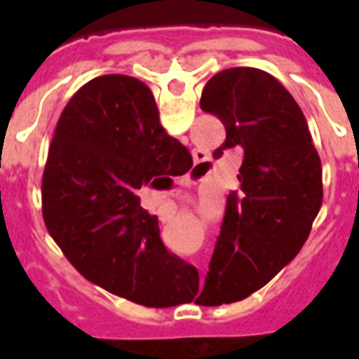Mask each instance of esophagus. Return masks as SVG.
Returning a JSON list of instances; mask_svg holds the SVG:
<instances>
[{
    "mask_svg": "<svg viewBox=\"0 0 359 359\" xmlns=\"http://www.w3.org/2000/svg\"><path fill=\"white\" fill-rule=\"evenodd\" d=\"M194 157H196V163H202V161H203V157H202V154H200V151H194Z\"/></svg>",
    "mask_w": 359,
    "mask_h": 359,
    "instance_id": "34e87169",
    "label": "esophagus"
}]
</instances>
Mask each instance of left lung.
<instances>
[{"label": "left lung", "instance_id": "left-lung-1", "mask_svg": "<svg viewBox=\"0 0 359 359\" xmlns=\"http://www.w3.org/2000/svg\"><path fill=\"white\" fill-rule=\"evenodd\" d=\"M200 107L225 125V144L213 156L244 151L241 190L226 198L205 285L196 298L219 306L259 290L296 257L321 208L323 180L300 105L269 73L225 69L203 86Z\"/></svg>", "mask_w": 359, "mask_h": 359}]
</instances>
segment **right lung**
<instances>
[{
    "mask_svg": "<svg viewBox=\"0 0 359 359\" xmlns=\"http://www.w3.org/2000/svg\"><path fill=\"white\" fill-rule=\"evenodd\" d=\"M190 167L144 82L97 76L55 126L42 179L46 226L74 269L111 294L148 308L190 302L198 273L167 252L138 196L144 187L169 188Z\"/></svg>",
    "mask_w": 359,
    "mask_h": 359,
    "instance_id": "obj_1",
    "label": "right lung"
}]
</instances>
